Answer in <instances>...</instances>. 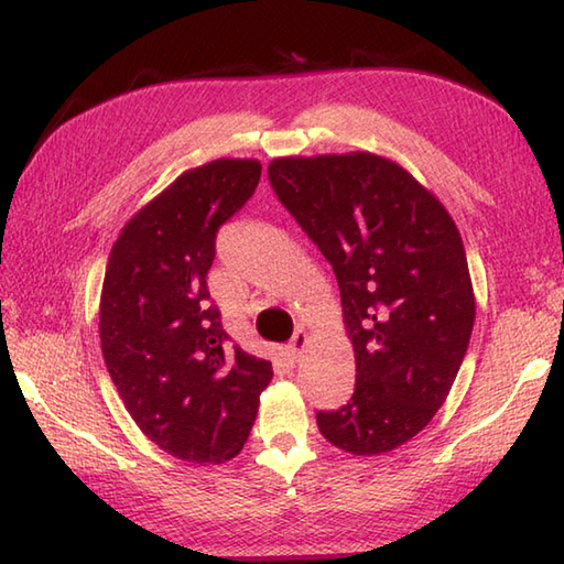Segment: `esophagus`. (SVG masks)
Segmentation results:
<instances>
[{
  "instance_id": "1",
  "label": "esophagus",
  "mask_w": 564,
  "mask_h": 564,
  "mask_svg": "<svg viewBox=\"0 0 564 564\" xmlns=\"http://www.w3.org/2000/svg\"><path fill=\"white\" fill-rule=\"evenodd\" d=\"M305 346H307V334H305V329H297V332L293 334L291 344H289V356H291V358H295V361H297V358L303 356Z\"/></svg>"
}]
</instances>
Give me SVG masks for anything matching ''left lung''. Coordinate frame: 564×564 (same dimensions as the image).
<instances>
[{"label":"left lung","mask_w":564,"mask_h":564,"mask_svg":"<svg viewBox=\"0 0 564 564\" xmlns=\"http://www.w3.org/2000/svg\"><path fill=\"white\" fill-rule=\"evenodd\" d=\"M269 178L332 263L356 390L317 412L319 434L354 455L394 451L446 402L475 325L465 247L446 206L373 152L275 158Z\"/></svg>","instance_id":"obj_1"}]
</instances>
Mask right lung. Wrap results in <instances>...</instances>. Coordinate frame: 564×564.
I'll return each instance as SVG.
<instances>
[{
    "instance_id": "1",
    "label": "right lung",
    "mask_w": 564,
    "mask_h": 564,
    "mask_svg": "<svg viewBox=\"0 0 564 564\" xmlns=\"http://www.w3.org/2000/svg\"><path fill=\"white\" fill-rule=\"evenodd\" d=\"M259 176V160L186 170L123 225L106 263V368L142 434L186 463L232 460L273 376L271 361L227 339L206 283L215 232L251 198Z\"/></svg>"
}]
</instances>
